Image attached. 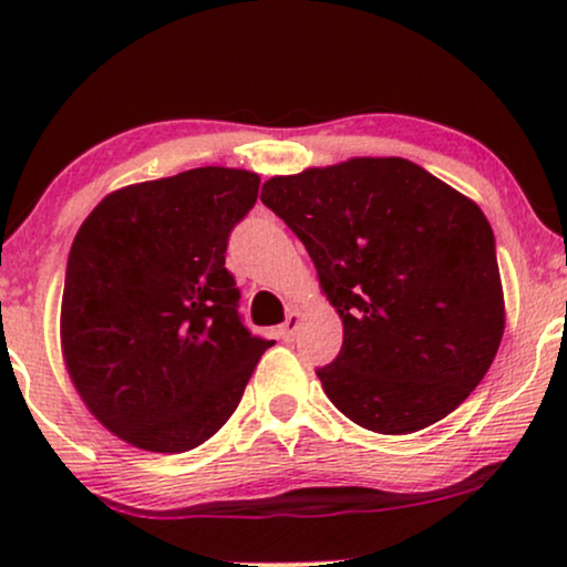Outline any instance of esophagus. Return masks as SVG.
I'll use <instances>...</instances> for the list:
<instances>
[{
    "label": "esophagus",
    "mask_w": 567,
    "mask_h": 567,
    "mask_svg": "<svg viewBox=\"0 0 567 567\" xmlns=\"http://www.w3.org/2000/svg\"><path fill=\"white\" fill-rule=\"evenodd\" d=\"M298 328H301V315H298L296 309H290L288 317H285V322L279 324V338H282V341H292L298 333Z\"/></svg>",
    "instance_id": "esophagus-1"
}]
</instances>
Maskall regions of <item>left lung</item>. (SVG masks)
<instances>
[{"label": "left lung", "mask_w": 567, "mask_h": 567, "mask_svg": "<svg viewBox=\"0 0 567 567\" xmlns=\"http://www.w3.org/2000/svg\"><path fill=\"white\" fill-rule=\"evenodd\" d=\"M301 239L343 347L317 368L347 419L379 434L437 424L485 379L504 336L496 237L472 199L400 157L266 181Z\"/></svg>", "instance_id": "left-lung-1"}]
</instances>
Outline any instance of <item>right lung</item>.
Returning <instances> with one entry per match:
<instances>
[{
  "label": "right lung",
  "mask_w": 567,
  "mask_h": 567,
  "mask_svg": "<svg viewBox=\"0 0 567 567\" xmlns=\"http://www.w3.org/2000/svg\"><path fill=\"white\" fill-rule=\"evenodd\" d=\"M256 173L194 167L109 194L71 245L61 343L90 413L152 453H186L237 410L275 341L252 336L226 269Z\"/></svg>",
  "instance_id": "1"
}]
</instances>
